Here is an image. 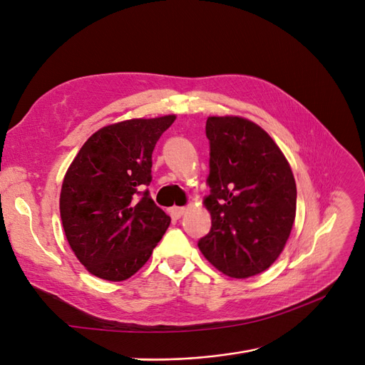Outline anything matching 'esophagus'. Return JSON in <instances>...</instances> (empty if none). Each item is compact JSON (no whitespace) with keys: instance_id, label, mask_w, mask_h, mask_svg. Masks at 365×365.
Instances as JSON below:
<instances>
[{"instance_id":"obj_1","label":"esophagus","mask_w":365,"mask_h":365,"mask_svg":"<svg viewBox=\"0 0 365 365\" xmlns=\"http://www.w3.org/2000/svg\"><path fill=\"white\" fill-rule=\"evenodd\" d=\"M185 213V207H172L170 208V215L175 219H180Z\"/></svg>"}]
</instances>
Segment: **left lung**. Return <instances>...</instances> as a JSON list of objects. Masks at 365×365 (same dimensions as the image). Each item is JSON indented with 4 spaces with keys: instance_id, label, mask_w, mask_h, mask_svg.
<instances>
[{
    "instance_id": "1",
    "label": "left lung",
    "mask_w": 365,
    "mask_h": 365,
    "mask_svg": "<svg viewBox=\"0 0 365 365\" xmlns=\"http://www.w3.org/2000/svg\"><path fill=\"white\" fill-rule=\"evenodd\" d=\"M210 195L204 207L212 216L210 233L200 240L204 257L233 279L268 269L289 239L297 210L291 165L269 134L239 115H212Z\"/></svg>"
}]
</instances>
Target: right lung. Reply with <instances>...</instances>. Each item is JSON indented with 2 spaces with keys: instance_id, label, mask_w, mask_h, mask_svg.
I'll use <instances>...</instances> for the list:
<instances>
[{
  "instance_id": "1",
  "label": "right lung",
  "mask_w": 365,
  "mask_h": 365,
  "mask_svg": "<svg viewBox=\"0 0 365 365\" xmlns=\"http://www.w3.org/2000/svg\"><path fill=\"white\" fill-rule=\"evenodd\" d=\"M176 115L108 125L85 141L63 176L61 219L88 272L123 282L145 264L170 217L141 189L152 180V152Z\"/></svg>"
}]
</instances>
